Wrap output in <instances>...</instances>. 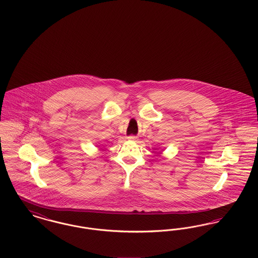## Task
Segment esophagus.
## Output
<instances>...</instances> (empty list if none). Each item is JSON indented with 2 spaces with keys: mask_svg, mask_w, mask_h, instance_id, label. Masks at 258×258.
Here are the masks:
<instances>
[{
  "mask_svg": "<svg viewBox=\"0 0 258 258\" xmlns=\"http://www.w3.org/2000/svg\"><path fill=\"white\" fill-rule=\"evenodd\" d=\"M127 139H128V140H132V141H136V140H137V136L131 135V136H128V137H127Z\"/></svg>",
  "mask_w": 258,
  "mask_h": 258,
  "instance_id": "esophagus-1",
  "label": "esophagus"
}]
</instances>
